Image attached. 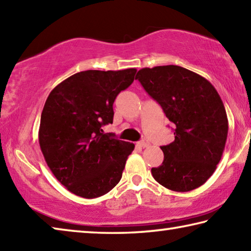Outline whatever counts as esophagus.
<instances>
[{"label":"esophagus","mask_w":251,"mask_h":251,"mask_svg":"<svg viewBox=\"0 0 251 251\" xmlns=\"http://www.w3.org/2000/svg\"><path fill=\"white\" fill-rule=\"evenodd\" d=\"M139 145H141L142 147H148V146H150V142H148L146 138H143L142 141L139 142Z\"/></svg>","instance_id":"1"}]
</instances>
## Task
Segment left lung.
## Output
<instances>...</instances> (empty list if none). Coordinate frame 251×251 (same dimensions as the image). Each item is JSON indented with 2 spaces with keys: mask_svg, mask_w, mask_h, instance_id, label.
I'll return each mask as SVG.
<instances>
[{
  "mask_svg": "<svg viewBox=\"0 0 251 251\" xmlns=\"http://www.w3.org/2000/svg\"><path fill=\"white\" fill-rule=\"evenodd\" d=\"M135 79L175 126V141L160 147L164 161L151 168L152 177L174 192L198 188L216 171L227 141V114L218 92L205 77L177 65L145 67Z\"/></svg>",
  "mask_w": 251,
  "mask_h": 251,
  "instance_id": "1",
  "label": "left lung"
}]
</instances>
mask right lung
Returning <instances> with one entry per match:
<instances>
[{
  "instance_id": "right-lung-1",
  "label": "right lung",
  "mask_w": 251,
  "mask_h": 251,
  "mask_svg": "<svg viewBox=\"0 0 251 251\" xmlns=\"http://www.w3.org/2000/svg\"><path fill=\"white\" fill-rule=\"evenodd\" d=\"M136 69L84 71L50 93L41 115L39 142L46 164L67 190L96 198L122 178L133 143L104 134L117 95L134 82Z\"/></svg>"
}]
</instances>
